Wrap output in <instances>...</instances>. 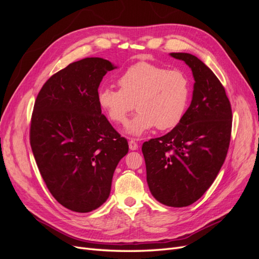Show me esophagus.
I'll use <instances>...</instances> for the list:
<instances>
[{"mask_svg":"<svg viewBox=\"0 0 259 259\" xmlns=\"http://www.w3.org/2000/svg\"><path fill=\"white\" fill-rule=\"evenodd\" d=\"M128 146L131 150H137L138 149V144L135 142V139H131L128 142Z\"/></svg>","mask_w":259,"mask_h":259,"instance_id":"34e87169","label":"esophagus"}]
</instances>
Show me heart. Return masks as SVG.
Masks as SVG:
<instances>
[{"label": "heart", "instance_id": "obj_1", "mask_svg": "<svg viewBox=\"0 0 259 259\" xmlns=\"http://www.w3.org/2000/svg\"><path fill=\"white\" fill-rule=\"evenodd\" d=\"M117 82L119 90L103 86L98 91V103L110 121L121 125L136 105L138 113L127 124L128 134L140 136L154 126L167 131L183 120L191 86L180 70L142 61L128 67Z\"/></svg>", "mask_w": 259, "mask_h": 259}]
</instances>
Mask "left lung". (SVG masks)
<instances>
[{"label":"left lung","mask_w":259,"mask_h":259,"mask_svg":"<svg viewBox=\"0 0 259 259\" xmlns=\"http://www.w3.org/2000/svg\"><path fill=\"white\" fill-rule=\"evenodd\" d=\"M192 70L190 107L178 125L162 137L143 144L147 183L153 197L167 206L198 201L213 184L228 152L232 110L214 72L198 57L170 53Z\"/></svg>","instance_id":"left-lung-1"}]
</instances>
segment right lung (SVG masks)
<instances>
[{"label": "right lung", "mask_w": 259, "mask_h": 259, "mask_svg": "<svg viewBox=\"0 0 259 259\" xmlns=\"http://www.w3.org/2000/svg\"><path fill=\"white\" fill-rule=\"evenodd\" d=\"M115 67L98 57L72 62L38 92L30 145L40 174L62 206L79 213L107 201L128 143L101 113L98 88Z\"/></svg>", "instance_id": "1"}]
</instances>
